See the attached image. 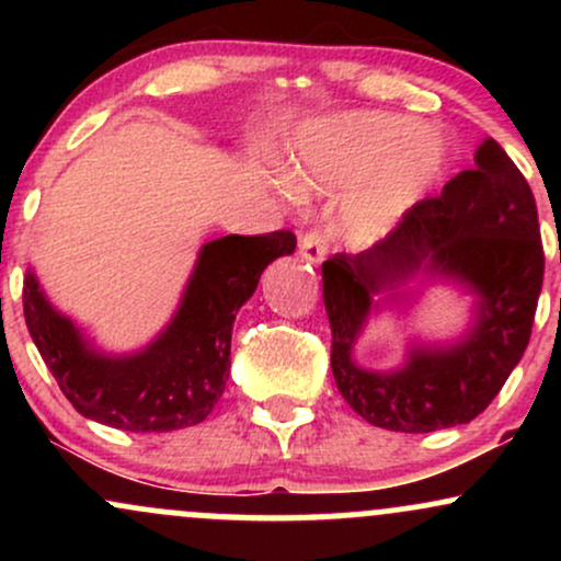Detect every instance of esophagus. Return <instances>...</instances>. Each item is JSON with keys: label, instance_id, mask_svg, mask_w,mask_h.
Wrapping results in <instances>:
<instances>
[{"label": "esophagus", "instance_id": "esophagus-1", "mask_svg": "<svg viewBox=\"0 0 561 561\" xmlns=\"http://www.w3.org/2000/svg\"><path fill=\"white\" fill-rule=\"evenodd\" d=\"M300 255L306 261H311V263H321V259H324L327 255V248H330V244H327V234L321 229H311V231H306V234L300 237Z\"/></svg>", "mask_w": 561, "mask_h": 561}]
</instances>
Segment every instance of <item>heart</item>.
I'll list each match as a JSON object with an SVG mask.
<instances>
[{"label": "heart", "mask_w": 561, "mask_h": 561, "mask_svg": "<svg viewBox=\"0 0 561 561\" xmlns=\"http://www.w3.org/2000/svg\"><path fill=\"white\" fill-rule=\"evenodd\" d=\"M448 160L443 134L405 115L362 113L321 126L302 147V173L311 186L356 184L364 190L347 208L353 234L375 240L396 227Z\"/></svg>", "instance_id": "1"}]
</instances>
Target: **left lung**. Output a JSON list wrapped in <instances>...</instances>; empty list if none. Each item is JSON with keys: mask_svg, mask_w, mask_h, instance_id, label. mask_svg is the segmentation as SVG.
<instances>
[{"mask_svg": "<svg viewBox=\"0 0 561 561\" xmlns=\"http://www.w3.org/2000/svg\"><path fill=\"white\" fill-rule=\"evenodd\" d=\"M543 263L530 184L499 141L482 139L474 169L456 173L440 195L411 205L375 248L321 263L337 390L366 422L396 433L472 422L530 343ZM420 267L479 295L473 332L450 348L415 352L398 373L362 370L350 362V347L368 316L370 295Z\"/></svg>", "mask_w": 561, "mask_h": 561, "instance_id": "1", "label": "left lung"}]
</instances>
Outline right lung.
<instances>
[{"label":"right lung","instance_id":"obj_1","mask_svg":"<svg viewBox=\"0 0 561 561\" xmlns=\"http://www.w3.org/2000/svg\"><path fill=\"white\" fill-rule=\"evenodd\" d=\"M295 244L287 229L203 244L169 330L134 356L94 353L70 319L49 306L31 272L23 282L25 324L79 414L128 433L190 427L214 411L227 388L237 311L255 293L263 268L293 253Z\"/></svg>","mask_w":561,"mask_h":561}]
</instances>
